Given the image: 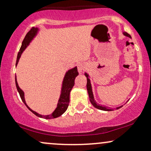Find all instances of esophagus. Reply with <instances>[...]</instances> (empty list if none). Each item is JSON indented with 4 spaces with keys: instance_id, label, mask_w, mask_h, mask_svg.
Returning a JSON list of instances; mask_svg holds the SVG:
<instances>
[{
    "instance_id": "1",
    "label": "esophagus",
    "mask_w": 151,
    "mask_h": 151,
    "mask_svg": "<svg viewBox=\"0 0 151 151\" xmlns=\"http://www.w3.org/2000/svg\"><path fill=\"white\" fill-rule=\"evenodd\" d=\"M86 68V65L83 63H79L77 65V69H78V72L79 73H82L83 71L85 70Z\"/></svg>"
}]
</instances>
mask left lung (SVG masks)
<instances>
[{"mask_svg":"<svg viewBox=\"0 0 151 151\" xmlns=\"http://www.w3.org/2000/svg\"><path fill=\"white\" fill-rule=\"evenodd\" d=\"M123 34H124L125 36H127V37L131 38V35H130L129 33H127L126 32H123ZM84 75L86 76V79H87V83H86V89H87V91H88V93H89V100H90V102L91 103V104H92L93 106L95 107V108L100 109V110L107 111H113L111 109H109V108H107V107H106V106H103L98 104L96 103V101L94 100V97H93V92H92V89H91V82H90V79L89 78V74L85 72ZM122 106H121L117 107L116 109H119Z\"/></svg>","mask_w":151,"mask_h":151,"instance_id":"1","label":"left lung"}]
</instances>
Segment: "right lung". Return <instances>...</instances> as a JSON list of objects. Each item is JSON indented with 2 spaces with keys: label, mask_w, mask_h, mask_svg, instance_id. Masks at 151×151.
<instances>
[{
  "label": "right lung",
  "mask_w": 151,
  "mask_h": 151,
  "mask_svg": "<svg viewBox=\"0 0 151 151\" xmlns=\"http://www.w3.org/2000/svg\"><path fill=\"white\" fill-rule=\"evenodd\" d=\"M38 31H39V29H38L37 27H32V28L30 29V30L26 34L25 37L24 38L23 41H22V42L21 47H20V49L18 52V57H17L16 60V65H15L16 66L18 65V61L19 60H20V56H21V54L22 53V52H23L25 48L29 45V44H30V42L33 40V38L37 35ZM78 74H79V73H78L77 67L71 69V70H68L66 72L63 81H62L61 94H60V99H59L58 105H57V108L55 109V110L52 112V114H50V115H41V114H37V112L34 111L33 110H32V109L27 105L25 100V96H24V92L19 87L18 81H17L16 76H15V85H16V88L17 89H18V91L19 94H20V98H21L22 101H23V103L25 104L26 106L27 107V109H28L31 112H32V113H33L35 115L37 116L43 118V119H55V118H58L62 115V114L66 111L67 108H68L69 103H70V91L74 85V79H75L76 77H77Z\"/></svg>",
  "instance_id": "right-lung-1"
}]
</instances>
